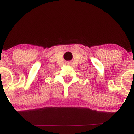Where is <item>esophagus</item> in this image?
Returning <instances> with one entry per match:
<instances>
[{
  "instance_id": "esophagus-1",
  "label": "esophagus",
  "mask_w": 134,
  "mask_h": 134,
  "mask_svg": "<svg viewBox=\"0 0 134 134\" xmlns=\"http://www.w3.org/2000/svg\"><path fill=\"white\" fill-rule=\"evenodd\" d=\"M67 64H70V63H69V62H68V63H67Z\"/></svg>"
}]
</instances>
